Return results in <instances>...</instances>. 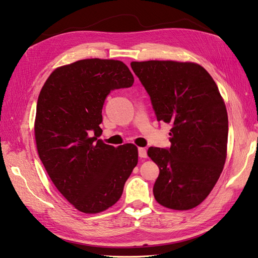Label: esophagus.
<instances>
[{
    "label": "esophagus",
    "mask_w": 258,
    "mask_h": 258,
    "mask_svg": "<svg viewBox=\"0 0 258 258\" xmlns=\"http://www.w3.org/2000/svg\"><path fill=\"white\" fill-rule=\"evenodd\" d=\"M139 156L141 157V158H146L147 157V152H146V149L145 148H139Z\"/></svg>",
    "instance_id": "1"
}]
</instances>
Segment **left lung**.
Returning <instances> with one entry per match:
<instances>
[{
    "label": "left lung",
    "mask_w": 258,
    "mask_h": 258,
    "mask_svg": "<svg viewBox=\"0 0 258 258\" xmlns=\"http://www.w3.org/2000/svg\"><path fill=\"white\" fill-rule=\"evenodd\" d=\"M157 121L171 124L170 148L149 147L159 176L154 197L165 208L190 210L206 199L226 159L229 121L223 98L208 71L196 62L132 61Z\"/></svg>",
    "instance_id": "left-lung-1"
}]
</instances>
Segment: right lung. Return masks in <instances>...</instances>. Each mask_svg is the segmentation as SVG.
Instances as JSON below:
<instances>
[{
	"label": "right lung",
	"instance_id": "add662e5",
	"mask_svg": "<svg viewBox=\"0 0 258 258\" xmlns=\"http://www.w3.org/2000/svg\"><path fill=\"white\" fill-rule=\"evenodd\" d=\"M133 83L124 62L91 58L56 68L40 90L34 125L38 156L59 192L83 213L115 205L139 161L134 144L115 148L98 140L106 95Z\"/></svg>",
	"mask_w": 258,
	"mask_h": 258
}]
</instances>
